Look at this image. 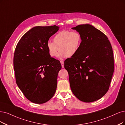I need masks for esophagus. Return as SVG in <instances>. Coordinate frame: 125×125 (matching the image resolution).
<instances>
[{
	"label": "esophagus",
	"instance_id": "obj_1",
	"mask_svg": "<svg viewBox=\"0 0 125 125\" xmlns=\"http://www.w3.org/2000/svg\"><path fill=\"white\" fill-rule=\"evenodd\" d=\"M60 62H61L62 67L64 68V61H60Z\"/></svg>",
	"mask_w": 125,
	"mask_h": 125
}]
</instances>
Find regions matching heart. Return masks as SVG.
<instances>
[{
    "label": "heart",
    "instance_id": "obj_1",
    "mask_svg": "<svg viewBox=\"0 0 125 125\" xmlns=\"http://www.w3.org/2000/svg\"><path fill=\"white\" fill-rule=\"evenodd\" d=\"M81 43L82 36L79 32L63 30L54 36L53 42H47L46 47L50 57H55L59 49L60 57L71 58L77 53Z\"/></svg>",
    "mask_w": 125,
    "mask_h": 125
}]
</instances>
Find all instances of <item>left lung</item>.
Here are the masks:
<instances>
[{
  "instance_id": "1",
  "label": "left lung",
  "mask_w": 125,
  "mask_h": 125,
  "mask_svg": "<svg viewBox=\"0 0 125 125\" xmlns=\"http://www.w3.org/2000/svg\"><path fill=\"white\" fill-rule=\"evenodd\" d=\"M79 32L82 43L77 53L64 61L71 89L85 103L100 99L108 92L114 72V57L107 36L89 24L72 28Z\"/></svg>"
}]
</instances>
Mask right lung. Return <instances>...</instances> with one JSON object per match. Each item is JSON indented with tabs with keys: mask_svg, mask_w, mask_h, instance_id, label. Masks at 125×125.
Returning <instances> with one entry per match:
<instances>
[{
	"mask_svg": "<svg viewBox=\"0 0 125 125\" xmlns=\"http://www.w3.org/2000/svg\"><path fill=\"white\" fill-rule=\"evenodd\" d=\"M59 29L55 25L33 27L16 45L13 58L16 82L32 103H45L56 91L58 74L62 66L58 60L50 57L46 44Z\"/></svg>",
	"mask_w": 125,
	"mask_h": 125,
	"instance_id": "right-lung-1",
	"label": "right lung"
}]
</instances>
